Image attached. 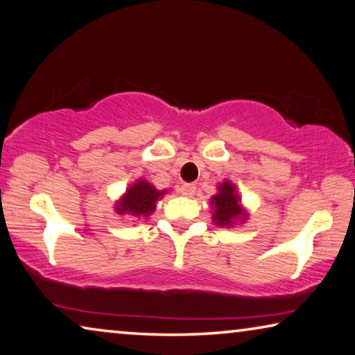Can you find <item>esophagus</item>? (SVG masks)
Returning a JSON list of instances; mask_svg holds the SVG:
<instances>
[{
  "label": "esophagus",
  "instance_id": "34e87169",
  "mask_svg": "<svg viewBox=\"0 0 355 355\" xmlns=\"http://www.w3.org/2000/svg\"><path fill=\"white\" fill-rule=\"evenodd\" d=\"M195 184H182L181 189H179V192H181L184 196H193L195 195Z\"/></svg>",
  "mask_w": 355,
  "mask_h": 355
}]
</instances>
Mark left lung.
<instances>
[{
  "mask_svg": "<svg viewBox=\"0 0 355 355\" xmlns=\"http://www.w3.org/2000/svg\"><path fill=\"white\" fill-rule=\"evenodd\" d=\"M209 205L212 209V222L217 227L232 228L249 219V211L246 206H243L236 185L228 179L217 185V193L211 196Z\"/></svg>",
  "mask_w": 355,
  "mask_h": 355,
  "instance_id": "1",
  "label": "left lung"
}]
</instances>
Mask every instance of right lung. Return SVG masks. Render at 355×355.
I'll return each instance as SVG.
<instances>
[{
	"instance_id": "add662e5",
	"label": "right lung",
	"mask_w": 355,
	"mask_h": 355,
	"mask_svg": "<svg viewBox=\"0 0 355 355\" xmlns=\"http://www.w3.org/2000/svg\"><path fill=\"white\" fill-rule=\"evenodd\" d=\"M165 193H168V189L157 190L146 179H138L132 185H128L121 198L116 201L114 209L119 216H132L136 219L149 217L157 208V201L162 200Z\"/></svg>"
}]
</instances>
